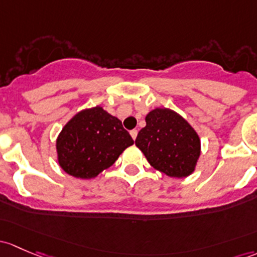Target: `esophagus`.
Instances as JSON below:
<instances>
[{"label":"esophagus","mask_w":257,"mask_h":257,"mask_svg":"<svg viewBox=\"0 0 257 257\" xmlns=\"http://www.w3.org/2000/svg\"><path fill=\"white\" fill-rule=\"evenodd\" d=\"M131 136H132V138H133L134 140H136V138L138 136V131H137V129H133V131H131Z\"/></svg>","instance_id":"34e87169"}]
</instances>
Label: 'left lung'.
I'll use <instances>...</instances> for the list:
<instances>
[{
    "label": "left lung",
    "instance_id": "left-lung-1",
    "mask_svg": "<svg viewBox=\"0 0 257 257\" xmlns=\"http://www.w3.org/2000/svg\"><path fill=\"white\" fill-rule=\"evenodd\" d=\"M145 121L136 145L151 166L170 177L192 174L201 154V142L192 126L167 108L151 110Z\"/></svg>",
    "mask_w": 257,
    "mask_h": 257
}]
</instances>
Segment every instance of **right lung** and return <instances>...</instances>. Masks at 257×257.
Wrapping results in <instances>:
<instances>
[{
  "label": "right lung",
  "mask_w": 257,
  "mask_h": 257,
  "mask_svg": "<svg viewBox=\"0 0 257 257\" xmlns=\"http://www.w3.org/2000/svg\"><path fill=\"white\" fill-rule=\"evenodd\" d=\"M134 144L121 121L103 108L77 113L56 140L59 164L74 177L92 178L115 163L124 149Z\"/></svg>",
  "instance_id": "1"
}]
</instances>
